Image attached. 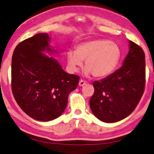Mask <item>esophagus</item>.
I'll list each match as a JSON object with an SVG mask.
<instances>
[{
    "mask_svg": "<svg viewBox=\"0 0 154 154\" xmlns=\"http://www.w3.org/2000/svg\"><path fill=\"white\" fill-rule=\"evenodd\" d=\"M86 82H85V81H84V80H82V79H80V80H79V86H84V85L86 84Z\"/></svg>",
    "mask_w": 154,
    "mask_h": 154,
    "instance_id": "obj_1",
    "label": "esophagus"
}]
</instances>
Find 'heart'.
<instances>
[{
	"mask_svg": "<svg viewBox=\"0 0 154 154\" xmlns=\"http://www.w3.org/2000/svg\"><path fill=\"white\" fill-rule=\"evenodd\" d=\"M121 57L119 46L107 39H93L83 42L76 47L75 51H69L67 62L73 72H77L85 61L86 75L104 77L112 73L118 66Z\"/></svg>",
	"mask_w": 154,
	"mask_h": 154,
	"instance_id": "obj_1",
	"label": "heart"
}]
</instances>
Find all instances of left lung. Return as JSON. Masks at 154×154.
<instances>
[{
	"instance_id": "obj_1",
	"label": "left lung",
	"mask_w": 154,
	"mask_h": 154,
	"mask_svg": "<svg viewBox=\"0 0 154 154\" xmlns=\"http://www.w3.org/2000/svg\"><path fill=\"white\" fill-rule=\"evenodd\" d=\"M130 50L123 65L112 75L95 81V92L90 107L96 118L105 123H116L135 110L144 92L145 54L140 46L129 42Z\"/></svg>"
}]
</instances>
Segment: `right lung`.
I'll use <instances>...</instances> for the list:
<instances>
[{"label":"right lung","instance_id":"1","mask_svg":"<svg viewBox=\"0 0 154 154\" xmlns=\"http://www.w3.org/2000/svg\"><path fill=\"white\" fill-rule=\"evenodd\" d=\"M47 34H38L15 48L11 64V88L16 103L25 113L40 121H49L63 113L68 96L77 88L79 77L69 75L53 57Z\"/></svg>","mask_w":154,"mask_h":154}]
</instances>
